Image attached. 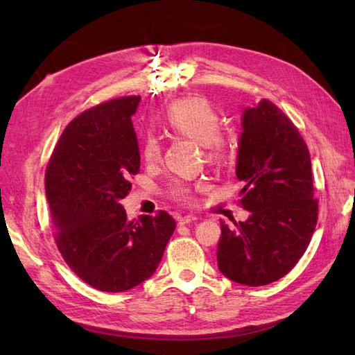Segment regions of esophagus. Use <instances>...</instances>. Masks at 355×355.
<instances>
[{
  "label": "esophagus",
  "mask_w": 355,
  "mask_h": 355,
  "mask_svg": "<svg viewBox=\"0 0 355 355\" xmlns=\"http://www.w3.org/2000/svg\"><path fill=\"white\" fill-rule=\"evenodd\" d=\"M197 220H198V218L195 215H184V216H178V224L184 225V224H189V223H193Z\"/></svg>",
  "instance_id": "1"
}]
</instances>
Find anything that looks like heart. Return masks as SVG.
I'll use <instances>...</instances> for the list:
<instances>
[{
    "instance_id": "b5f03b06",
    "label": "heart",
    "mask_w": 355,
    "mask_h": 355,
    "mask_svg": "<svg viewBox=\"0 0 355 355\" xmlns=\"http://www.w3.org/2000/svg\"><path fill=\"white\" fill-rule=\"evenodd\" d=\"M164 122L172 134L200 143L209 162H221L229 153V139L220 131L221 116L205 97H183L169 105ZM146 163H157L162 157V143L155 134H148L141 143ZM195 187L186 182H173L169 187L172 198L191 201Z\"/></svg>"
}]
</instances>
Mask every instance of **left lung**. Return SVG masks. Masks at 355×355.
I'll return each instance as SVG.
<instances>
[{"label": "left lung", "instance_id": "obj_1", "mask_svg": "<svg viewBox=\"0 0 355 355\" xmlns=\"http://www.w3.org/2000/svg\"><path fill=\"white\" fill-rule=\"evenodd\" d=\"M236 177L238 205L250 212L230 229L221 223L218 268L230 281L261 286L288 275L318 224L310 150L273 102L262 99L243 117Z\"/></svg>", "mask_w": 355, "mask_h": 355}]
</instances>
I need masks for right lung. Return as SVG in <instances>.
<instances>
[{
    "label": "right lung",
    "instance_id": "1",
    "mask_svg": "<svg viewBox=\"0 0 355 355\" xmlns=\"http://www.w3.org/2000/svg\"><path fill=\"white\" fill-rule=\"evenodd\" d=\"M140 96L96 105L67 125L45 169L55 243L67 266L93 288L131 290L154 275L177 223L158 210L130 221L120 200L140 172L131 116Z\"/></svg>",
    "mask_w": 355,
    "mask_h": 355
}]
</instances>
